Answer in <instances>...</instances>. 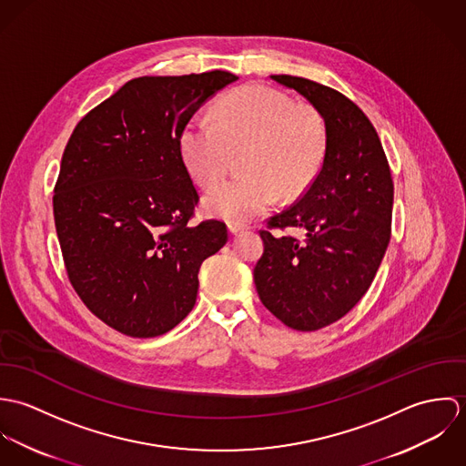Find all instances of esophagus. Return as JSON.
Listing matches in <instances>:
<instances>
[{"mask_svg":"<svg viewBox=\"0 0 466 466\" xmlns=\"http://www.w3.org/2000/svg\"><path fill=\"white\" fill-rule=\"evenodd\" d=\"M228 229H229L231 235H237V233H240V231H246L248 226H246V224H235V222H231V224H228Z\"/></svg>","mask_w":466,"mask_h":466,"instance_id":"obj_1","label":"esophagus"}]
</instances>
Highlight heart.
<instances>
[{
  "mask_svg": "<svg viewBox=\"0 0 466 466\" xmlns=\"http://www.w3.org/2000/svg\"><path fill=\"white\" fill-rule=\"evenodd\" d=\"M213 116L194 115L179 134L183 163L199 187L208 188L226 174L231 152L249 150L242 161L248 174L206 194L202 206L209 215L246 222L279 194L299 198L321 170L327 154L321 118L272 87L244 86L226 95Z\"/></svg>",
  "mask_w": 466,
  "mask_h": 466,
  "instance_id": "1",
  "label": "heart"
}]
</instances>
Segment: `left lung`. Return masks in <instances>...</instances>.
<instances>
[{"label":"left lung","instance_id":"obj_1","mask_svg":"<svg viewBox=\"0 0 466 466\" xmlns=\"http://www.w3.org/2000/svg\"><path fill=\"white\" fill-rule=\"evenodd\" d=\"M270 78L321 115L327 154L303 198L260 231L255 285L283 325L314 332L346 316L370 289L391 238L393 179L379 134L350 98L303 76ZM287 227L303 228L306 238L269 231Z\"/></svg>","mask_w":466,"mask_h":466}]
</instances>
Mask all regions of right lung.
<instances>
[{
  "label": "right lung",
  "mask_w": 466,
  "mask_h": 466,
  "mask_svg": "<svg viewBox=\"0 0 466 466\" xmlns=\"http://www.w3.org/2000/svg\"><path fill=\"white\" fill-rule=\"evenodd\" d=\"M238 76H139L69 136L54 194L67 278L84 305L129 337H157L194 309L200 264L228 242L220 220L190 224L199 194L179 134Z\"/></svg>",
  "instance_id": "obj_1"
}]
</instances>
